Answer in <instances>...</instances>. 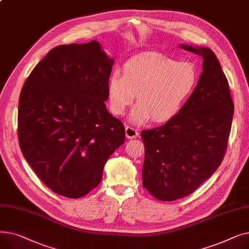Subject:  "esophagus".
<instances>
[{
	"label": "esophagus",
	"mask_w": 249,
	"mask_h": 249,
	"mask_svg": "<svg viewBox=\"0 0 249 249\" xmlns=\"http://www.w3.org/2000/svg\"><path fill=\"white\" fill-rule=\"evenodd\" d=\"M125 134H126V137L129 138V139H134L136 138L138 135H139V132L137 131L136 129L130 127V126H127L125 128Z\"/></svg>",
	"instance_id": "34e87169"
}]
</instances>
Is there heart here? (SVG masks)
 Here are the masks:
<instances>
[{
	"instance_id": "heart-1",
	"label": "heart",
	"mask_w": 249,
	"mask_h": 249,
	"mask_svg": "<svg viewBox=\"0 0 249 249\" xmlns=\"http://www.w3.org/2000/svg\"><path fill=\"white\" fill-rule=\"evenodd\" d=\"M198 80V69L193 62L145 52L128 59L123 73L119 71L111 73L107 84L109 108L114 115L122 116L137 95L138 106L131 120L136 124L150 119L165 123L180 112Z\"/></svg>"
}]
</instances>
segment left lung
Masks as SVG:
<instances>
[{"instance_id": "1", "label": "left lung", "mask_w": 249, "mask_h": 249, "mask_svg": "<svg viewBox=\"0 0 249 249\" xmlns=\"http://www.w3.org/2000/svg\"><path fill=\"white\" fill-rule=\"evenodd\" d=\"M180 47L203 57L197 87L174 119L141 132L142 186L164 202L187 197L215 173L226 152L234 113L228 81L214 52Z\"/></svg>"}]
</instances>
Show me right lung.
<instances>
[{
	"label": "right lung",
	"instance_id": "obj_1",
	"mask_svg": "<svg viewBox=\"0 0 249 249\" xmlns=\"http://www.w3.org/2000/svg\"><path fill=\"white\" fill-rule=\"evenodd\" d=\"M113 63L96 40L59 45L22 88L21 151L44 185L63 197L77 199L95 189L125 140L123 123L105 104Z\"/></svg>",
	"mask_w": 249,
	"mask_h": 249
}]
</instances>
